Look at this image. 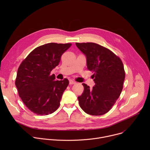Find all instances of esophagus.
<instances>
[{"label":"esophagus","instance_id":"esophagus-1","mask_svg":"<svg viewBox=\"0 0 150 150\" xmlns=\"http://www.w3.org/2000/svg\"><path fill=\"white\" fill-rule=\"evenodd\" d=\"M76 83V82L74 80L72 79H70L69 80V84L70 85H72V84H75Z\"/></svg>","mask_w":150,"mask_h":150}]
</instances>
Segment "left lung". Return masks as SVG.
<instances>
[{
	"instance_id": "obj_1",
	"label": "left lung",
	"mask_w": 150,
	"mask_h": 150,
	"mask_svg": "<svg viewBox=\"0 0 150 150\" xmlns=\"http://www.w3.org/2000/svg\"><path fill=\"white\" fill-rule=\"evenodd\" d=\"M86 56L87 69L93 72L94 87L82 83L84 90L78 101L81 109L89 115L108 112L123 89L125 72L120 58L108 48L94 42H76Z\"/></svg>"
}]
</instances>
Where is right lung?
Instances as JSON below:
<instances>
[{"instance_id": "right-lung-1", "label": "right lung", "mask_w": 150, "mask_h": 150, "mask_svg": "<svg viewBox=\"0 0 150 150\" xmlns=\"http://www.w3.org/2000/svg\"><path fill=\"white\" fill-rule=\"evenodd\" d=\"M71 45L50 42L38 46L20 64L15 85L21 100L34 113L45 116L59 108L69 80L56 81L50 73Z\"/></svg>"}]
</instances>
